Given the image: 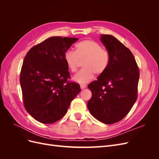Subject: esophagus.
Wrapping results in <instances>:
<instances>
[{
  "label": "esophagus",
  "mask_w": 159,
  "mask_h": 159,
  "mask_svg": "<svg viewBox=\"0 0 159 159\" xmlns=\"http://www.w3.org/2000/svg\"><path fill=\"white\" fill-rule=\"evenodd\" d=\"M80 88L81 89H84L86 88V85L85 84H80Z\"/></svg>",
  "instance_id": "34e87169"
}]
</instances>
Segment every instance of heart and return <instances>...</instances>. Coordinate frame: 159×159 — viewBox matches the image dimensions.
Segmentation results:
<instances>
[{
  "instance_id": "1",
  "label": "heart",
  "mask_w": 159,
  "mask_h": 159,
  "mask_svg": "<svg viewBox=\"0 0 159 159\" xmlns=\"http://www.w3.org/2000/svg\"><path fill=\"white\" fill-rule=\"evenodd\" d=\"M64 60L73 73L78 70L80 61L84 60V68L73 77V80L80 84H85L93 79L94 74L100 75L105 73L109 65L110 54L97 42L84 40L75 46L74 52L68 50L65 53Z\"/></svg>"
}]
</instances>
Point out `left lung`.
Returning <instances> with one entry per match:
<instances>
[{
    "instance_id": "obj_1",
    "label": "left lung",
    "mask_w": 159,
    "mask_h": 159,
    "mask_svg": "<svg viewBox=\"0 0 159 159\" xmlns=\"http://www.w3.org/2000/svg\"><path fill=\"white\" fill-rule=\"evenodd\" d=\"M101 41L110 54L107 70L88 85L92 93L88 102L91 114L105 124L121 121L137 99L139 70L130 50L111 35Z\"/></svg>"
}]
</instances>
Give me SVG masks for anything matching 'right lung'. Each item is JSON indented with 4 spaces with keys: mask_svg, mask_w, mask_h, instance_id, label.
Listing matches in <instances>:
<instances>
[{
    "mask_svg": "<svg viewBox=\"0 0 159 159\" xmlns=\"http://www.w3.org/2000/svg\"><path fill=\"white\" fill-rule=\"evenodd\" d=\"M78 40L53 36L28 52L20 75L24 105L42 123H55L64 117L70 103L81 91L78 84L69 82L64 54Z\"/></svg>",
    "mask_w": 159,
    "mask_h": 159,
    "instance_id": "add662e5",
    "label": "right lung"
}]
</instances>
